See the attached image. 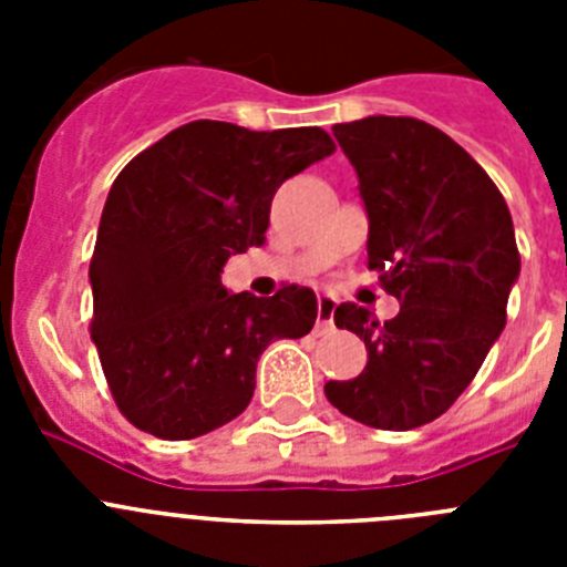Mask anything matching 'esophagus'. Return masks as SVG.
<instances>
[{"instance_id":"1","label":"esophagus","mask_w":567,"mask_h":567,"mask_svg":"<svg viewBox=\"0 0 567 567\" xmlns=\"http://www.w3.org/2000/svg\"><path fill=\"white\" fill-rule=\"evenodd\" d=\"M334 298L332 295H318V329H332L334 320Z\"/></svg>"}]
</instances>
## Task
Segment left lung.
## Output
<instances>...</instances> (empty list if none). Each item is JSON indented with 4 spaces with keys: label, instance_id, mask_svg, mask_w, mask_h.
I'll use <instances>...</instances> for the list:
<instances>
[{
    "label": "left lung",
    "instance_id": "left-lung-1",
    "mask_svg": "<svg viewBox=\"0 0 567 567\" xmlns=\"http://www.w3.org/2000/svg\"><path fill=\"white\" fill-rule=\"evenodd\" d=\"M369 215V269L400 300L378 323L358 303L334 309L338 329L365 343V369L329 380V403L372 429L432 423L465 392L505 329L519 278L508 204L454 138L409 115L334 124Z\"/></svg>",
    "mask_w": 567,
    "mask_h": 567
}]
</instances>
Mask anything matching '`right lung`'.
<instances>
[{
  "label": "right lung",
  "instance_id": "right-lung-1",
  "mask_svg": "<svg viewBox=\"0 0 567 567\" xmlns=\"http://www.w3.org/2000/svg\"><path fill=\"white\" fill-rule=\"evenodd\" d=\"M332 153L320 127L255 133L202 118L118 173L90 260V338L135 429L193 440L229 423L252 400L264 349L309 334L312 289L233 295L221 272L229 255L267 240L280 184Z\"/></svg>",
  "mask_w": 567,
  "mask_h": 567
}]
</instances>
